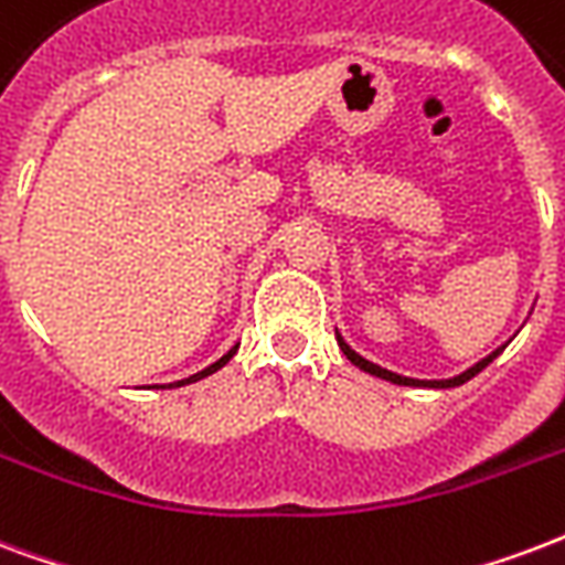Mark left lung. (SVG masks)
Wrapping results in <instances>:
<instances>
[{"label": "left lung", "mask_w": 565, "mask_h": 565, "mask_svg": "<svg viewBox=\"0 0 565 565\" xmlns=\"http://www.w3.org/2000/svg\"><path fill=\"white\" fill-rule=\"evenodd\" d=\"M337 342H339V348H342V354H345V358L351 360V363H354V366L363 369V372H369V375H375V379L390 381V384H402V387H435V390L459 387V384H465V381H470V379H473V375H479V372H482V369L489 366L491 360H494V358H498V354H500V348H498V351H491L489 358H482V360H479V363H473V366H470V369H465V372H461V375H452V379L423 381V379H408V375H398V372H390V369L379 366V363H372V360L360 358L358 351H354V348L348 345L345 339L339 337V333H337Z\"/></svg>", "instance_id": "left-lung-1"}]
</instances>
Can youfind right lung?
<instances>
[{
  "label": "right lung",
  "instance_id": "1",
  "mask_svg": "<svg viewBox=\"0 0 565 565\" xmlns=\"http://www.w3.org/2000/svg\"><path fill=\"white\" fill-rule=\"evenodd\" d=\"M235 351H237V345L228 348L226 354H223V358H220L217 363H211V366L202 369V372H196V375H190V379H184V381H175V384H169V387H184V384H193V381H202V379H207V375H214L217 369H223L228 363V360L235 358Z\"/></svg>",
  "mask_w": 565,
  "mask_h": 565
}]
</instances>
